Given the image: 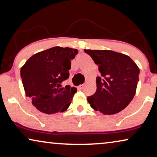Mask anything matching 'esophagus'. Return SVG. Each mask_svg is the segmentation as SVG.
Wrapping results in <instances>:
<instances>
[{
    "label": "esophagus",
    "instance_id": "obj_1",
    "mask_svg": "<svg viewBox=\"0 0 157 157\" xmlns=\"http://www.w3.org/2000/svg\"><path fill=\"white\" fill-rule=\"evenodd\" d=\"M84 86H85V85H84V84H82V85H79L78 86V88L79 89V90H82V89L84 88Z\"/></svg>",
    "mask_w": 157,
    "mask_h": 157
}]
</instances>
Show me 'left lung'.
Segmentation results:
<instances>
[{"mask_svg": "<svg viewBox=\"0 0 157 157\" xmlns=\"http://www.w3.org/2000/svg\"><path fill=\"white\" fill-rule=\"evenodd\" d=\"M102 76L96 79L97 91L87 101L92 108L104 115L123 110L136 93L140 69L129 56L111 50L85 49Z\"/></svg>", "mask_w": 157, "mask_h": 157, "instance_id": "obj_1", "label": "left lung"}]
</instances>
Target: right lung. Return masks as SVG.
Returning <instances> with one entry per match:
<instances>
[{
    "label": "right lung",
    "mask_w": 157,
    "mask_h": 157,
    "mask_svg": "<svg viewBox=\"0 0 157 157\" xmlns=\"http://www.w3.org/2000/svg\"><path fill=\"white\" fill-rule=\"evenodd\" d=\"M78 53L77 49L56 46L35 53L21 67L25 92L39 111L54 114L68 109L77 89L60 86L69 78L71 60Z\"/></svg>",
    "instance_id": "obj_1"
}]
</instances>
